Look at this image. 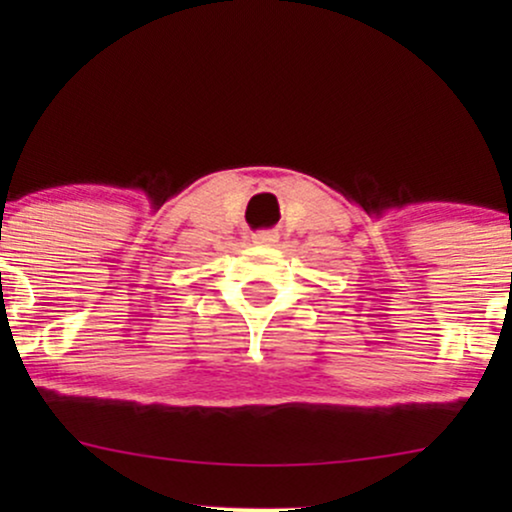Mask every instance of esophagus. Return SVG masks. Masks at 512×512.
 I'll return each mask as SVG.
<instances>
[{
	"label": "esophagus",
	"instance_id": "esophagus-1",
	"mask_svg": "<svg viewBox=\"0 0 512 512\" xmlns=\"http://www.w3.org/2000/svg\"><path fill=\"white\" fill-rule=\"evenodd\" d=\"M252 240H255L257 245H274L276 240H279V233L276 231H260L252 236Z\"/></svg>",
	"mask_w": 512,
	"mask_h": 512
}]
</instances>
